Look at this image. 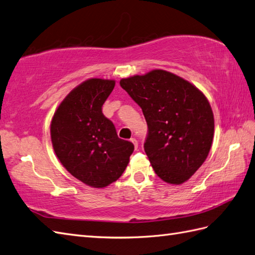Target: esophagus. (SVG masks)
<instances>
[{
    "mask_svg": "<svg viewBox=\"0 0 255 255\" xmlns=\"http://www.w3.org/2000/svg\"><path fill=\"white\" fill-rule=\"evenodd\" d=\"M130 141H131V142H132V143H133V145H134V147H135V149H137V147H138V141H137V140H135L134 138H131V139H130Z\"/></svg>",
    "mask_w": 255,
    "mask_h": 255,
    "instance_id": "1",
    "label": "esophagus"
}]
</instances>
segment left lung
I'll list each match as a JSON object with an SVG mask.
<instances>
[{
	"instance_id": "left-lung-1",
	"label": "left lung",
	"mask_w": 255,
	"mask_h": 255,
	"mask_svg": "<svg viewBox=\"0 0 255 255\" xmlns=\"http://www.w3.org/2000/svg\"><path fill=\"white\" fill-rule=\"evenodd\" d=\"M120 84L143 112L144 151L155 174L173 185L187 181L212 146L214 116L208 99L190 82L162 69Z\"/></svg>"
}]
</instances>
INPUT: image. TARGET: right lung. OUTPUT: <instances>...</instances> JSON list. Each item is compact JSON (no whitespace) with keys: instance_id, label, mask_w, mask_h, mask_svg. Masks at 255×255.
Segmentation results:
<instances>
[{"instance_id":"1","label":"right lung","mask_w":255,"mask_h":255,"mask_svg":"<svg viewBox=\"0 0 255 255\" xmlns=\"http://www.w3.org/2000/svg\"><path fill=\"white\" fill-rule=\"evenodd\" d=\"M114 87V80H86L64 99L51 123L53 149L60 162L94 188L120 178L134 149L131 142L118 138L114 124L102 113Z\"/></svg>"}]
</instances>
